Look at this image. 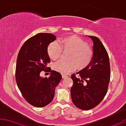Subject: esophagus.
<instances>
[{"instance_id": "34e87169", "label": "esophagus", "mask_w": 126, "mask_h": 126, "mask_svg": "<svg viewBox=\"0 0 126 126\" xmlns=\"http://www.w3.org/2000/svg\"><path fill=\"white\" fill-rule=\"evenodd\" d=\"M62 77H63V79H65V78L68 77V76L66 74H62Z\"/></svg>"}]
</instances>
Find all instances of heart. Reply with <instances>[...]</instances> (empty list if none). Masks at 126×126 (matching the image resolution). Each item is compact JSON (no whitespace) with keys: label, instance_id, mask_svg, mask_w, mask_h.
I'll return each instance as SVG.
<instances>
[{"label":"heart","instance_id":"obj_1","mask_svg":"<svg viewBox=\"0 0 126 126\" xmlns=\"http://www.w3.org/2000/svg\"><path fill=\"white\" fill-rule=\"evenodd\" d=\"M52 42L47 47V53L51 59L56 60L61 58L63 50H68L67 61L60 60L53 64L55 70L62 74L74 71L78 67L83 69L90 64L93 58L94 50L90 45L79 36L71 35Z\"/></svg>","mask_w":126,"mask_h":126}]
</instances>
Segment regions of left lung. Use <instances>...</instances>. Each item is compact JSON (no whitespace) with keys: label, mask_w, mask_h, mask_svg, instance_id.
Segmentation results:
<instances>
[{"label":"left lung","mask_w":126,"mask_h":126,"mask_svg":"<svg viewBox=\"0 0 126 126\" xmlns=\"http://www.w3.org/2000/svg\"><path fill=\"white\" fill-rule=\"evenodd\" d=\"M93 41L94 56L91 63L71 76L73 81L70 92L74 105L81 110L93 109L101 103L107 92L110 78L109 56L99 39L88 36Z\"/></svg>","instance_id":"8db88e82"}]
</instances>
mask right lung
<instances>
[{"label": "right lung", "mask_w": 126, "mask_h": 126, "mask_svg": "<svg viewBox=\"0 0 126 126\" xmlns=\"http://www.w3.org/2000/svg\"><path fill=\"white\" fill-rule=\"evenodd\" d=\"M56 38L49 33L37 34L25 41L17 56L15 75L17 86L26 101L35 107H44L51 102L56 87L62 79L59 73L47 67L50 62L47 46ZM42 71L50 72V77H40Z\"/></svg>", "instance_id": "add662e5"}]
</instances>
